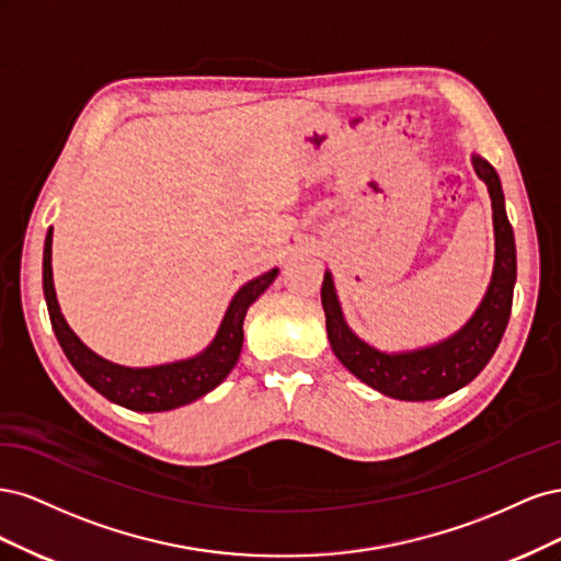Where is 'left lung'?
I'll return each instance as SVG.
<instances>
[{
	"mask_svg": "<svg viewBox=\"0 0 561 561\" xmlns=\"http://www.w3.org/2000/svg\"><path fill=\"white\" fill-rule=\"evenodd\" d=\"M472 168L478 178L486 184L494 210V271L491 283L474 309L470 320L461 330H456L443 342L414 348V351H379L371 344L363 342L355 334L344 318L342 304L336 297V287L330 271H325L322 280V309H325L328 339L334 355L351 375L358 377L363 383L371 386L379 393L396 400H437L454 390L470 383L496 353L501 336L507 328L513 309V290L517 280V252H515V233L511 219L505 213V196L494 171L486 159L472 154Z\"/></svg>",
	"mask_w": 561,
	"mask_h": 561,
	"instance_id": "8db88e82",
	"label": "left lung"
}]
</instances>
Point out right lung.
<instances>
[{"instance_id": "1", "label": "right lung", "mask_w": 561, "mask_h": 561, "mask_svg": "<svg viewBox=\"0 0 561 561\" xmlns=\"http://www.w3.org/2000/svg\"><path fill=\"white\" fill-rule=\"evenodd\" d=\"M50 243H54V229H48L44 241V297L58 344L83 381L93 386L110 402L122 404L133 412L178 410V407L203 398L222 383L236 363H239L243 348V320L248 309L278 276V268H271L266 274L248 280L229 301L227 313L222 322H219L213 342L196 353L194 358L151 367H126L93 353L67 325L54 287Z\"/></svg>"}]
</instances>
